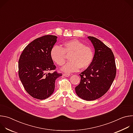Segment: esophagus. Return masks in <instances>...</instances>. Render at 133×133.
I'll use <instances>...</instances> for the list:
<instances>
[{
    "label": "esophagus",
    "instance_id": "esophagus-1",
    "mask_svg": "<svg viewBox=\"0 0 133 133\" xmlns=\"http://www.w3.org/2000/svg\"><path fill=\"white\" fill-rule=\"evenodd\" d=\"M63 76H65V77H68L69 76H70V74H64Z\"/></svg>",
    "mask_w": 133,
    "mask_h": 133
}]
</instances>
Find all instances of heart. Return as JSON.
Returning <instances> with one entry per match:
<instances>
[{
  "label": "heart",
  "instance_id": "heart-1",
  "mask_svg": "<svg viewBox=\"0 0 133 133\" xmlns=\"http://www.w3.org/2000/svg\"><path fill=\"white\" fill-rule=\"evenodd\" d=\"M66 55H68L69 62L62 68V70L70 73L77 71L79 68L86 69L91 64L94 57L92 49L77 39H71L63 44V48L54 46L50 52L52 61L58 65H63L65 62Z\"/></svg>",
  "mask_w": 133,
  "mask_h": 133
}]
</instances>
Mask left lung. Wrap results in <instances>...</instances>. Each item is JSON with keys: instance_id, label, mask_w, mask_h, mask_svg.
<instances>
[{"instance_id": "8db88e82", "label": "left lung", "mask_w": 133, "mask_h": 133, "mask_svg": "<svg viewBox=\"0 0 133 133\" xmlns=\"http://www.w3.org/2000/svg\"><path fill=\"white\" fill-rule=\"evenodd\" d=\"M87 38L95 49L94 59L90 66L79 74L81 82L75 91L79 97L90 101L107 92L115 78L116 68L111 50L96 38Z\"/></svg>"}]
</instances>
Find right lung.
Returning <instances> with one entry per match:
<instances>
[{"label":"right lung","mask_w":133,"mask_h":133,"mask_svg":"<svg viewBox=\"0 0 133 133\" xmlns=\"http://www.w3.org/2000/svg\"><path fill=\"white\" fill-rule=\"evenodd\" d=\"M57 38L54 35L38 38L25 47L19 59V77L26 91L35 98L43 100L50 96L56 79L62 76L49 72L56 68L50 52Z\"/></svg>","instance_id":"add662e5"}]
</instances>
